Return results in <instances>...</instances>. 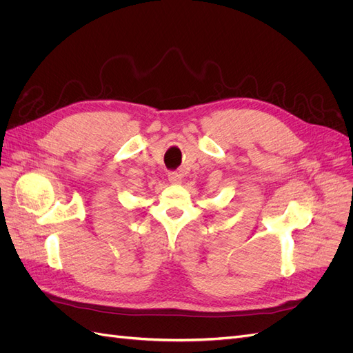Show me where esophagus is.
<instances>
[{
  "instance_id": "obj_1",
  "label": "esophagus",
  "mask_w": 353,
  "mask_h": 353,
  "mask_svg": "<svg viewBox=\"0 0 353 353\" xmlns=\"http://www.w3.org/2000/svg\"><path fill=\"white\" fill-rule=\"evenodd\" d=\"M168 180H170V183L179 185V183H181V176L176 172H172V173H168Z\"/></svg>"
}]
</instances>
